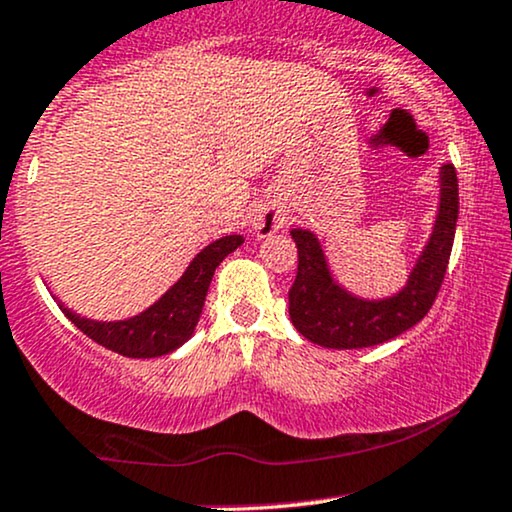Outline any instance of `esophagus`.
Returning <instances> with one entry per match:
<instances>
[{"label":"esophagus","mask_w":512,"mask_h":512,"mask_svg":"<svg viewBox=\"0 0 512 512\" xmlns=\"http://www.w3.org/2000/svg\"><path fill=\"white\" fill-rule=\"evenodd\" d=\"M250 224L257 236H272L274 231H279L286 224V212L279 205H274V202H262V205L252 209Z\"/></svg>","instance_id":"1"}]
</instances>
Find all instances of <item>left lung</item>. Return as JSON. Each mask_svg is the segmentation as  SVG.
Returning <instances> with one entry per match:
<instances>
[{
	"label": "left lung",
	"instance_id": "8db88e82",
	"mask_svg": "<svg viewBox=\"0 0 512 512\" xmlns=\"http://www.w3.org/2000/svg\"><path fill=\"white\" fill-rule=\"evenodd\" d=\"M458 221V174L441 166V202L432 238L410 272L405 288L384 300H362L331 279L329 264L315 233L293 229L298 274L288 291V312L295 329L312 343L336 350L379 346L415 326L434 305L451 260Z\"/></svg>",
	"mask_w": 512,
	"mask_h": 512
}]
</instances>
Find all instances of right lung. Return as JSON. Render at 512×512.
<instances>
[{"label": "right lung", "mask_w": 512, "mask_h": 512, "mask_svg": "<svg viewBox=\"0 0 512 512\" xmlns=\"http://www.w3.org/2000/svg\"><path fill=\"white\" fill-rule=\"evenodd\" d=\"M243 236H224L207 245L200 255L190 262L186 274L166 291L155 305L145 312L121 322H95V319L78 317L69 307L59 305L61 312L73 324L90 336L100 346L114 350L123 357H159L171 353L193 336L197 319L202 315L205 295L212 281L214 269L226 255H231Z\"/></svg>", "instance_id": "right-lung-1"}]
</instances>
